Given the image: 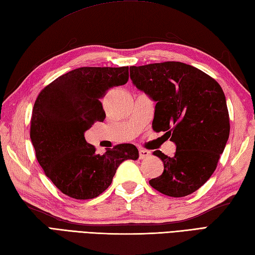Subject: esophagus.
I'll list each match as a JSON object with an SVG mask.
<instances>
[{"label": "esophagus", "mask_w": 255, "mask_h": 255, "mask_svg": "<svg viewBox=\"0 0 255 255\" xmlns=\"http://www.w3.org/2000/svg\"><path fill=\"white\" fill-rule=\"evenodd\" d=\"M150 155H151L150 151L144 150V149H140V150H139V159H140V160L147 159V158H149Z\"/></svg>", "instance_id": "1"}]
</instances>
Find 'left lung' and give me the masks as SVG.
I'll list each match as a JSON object with an SVG mask.
<instances>
[{
    "instance_id": "8db88e82",
    "label": "left lung",
    "mask_w": 255,
    "mask_h": 255,
    "mask_svg": "<svg viewBox=\"0 0 255 255\" xmlns=\"http://www.w3.org/2000/svg\"><path fill=\"white\" fill-rule=\"evenodd\" d=\"M136 88L155 102L152 127L176 145L174 155L153 152L164 171L150 185L171 197L194 193L213 175L230 132L223 89L199 69L176 61L130 67Z\"/></svg>"
}]
</instances>
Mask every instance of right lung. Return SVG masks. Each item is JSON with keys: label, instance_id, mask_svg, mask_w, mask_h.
<instances>
[{"label": "right lung", "instance_id": "add662e5", "mask_svg": "<svg viewBox=\"0 0 255 255\" xmlns=\"http://www.w3.org/2000/svg\"><path fill=\"white\" fill-rule=\"evenodd\" d=\"M128 67H83L61 75L42 90L32 108L30 139L36 158L50 181L75 199L97 197L111 185L125 160H137L131 143L97 154L84 133L104 122L101 99L128 81Z\"/></svg>", "mask_w": 255, "mask_h": 255}]
</instances>
